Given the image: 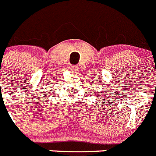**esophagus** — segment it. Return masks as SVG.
<instances>
[{
  "label": "esophagus",
  "instance_id": "1",
  "mask_svg": "<svg viewBox=\"0 0 156 156\" xmlns=\"http://www.w3.org/2000/svg\"><path fill=\"white\" fill-rule=\"evenodd\" d=\"M70 69L73 72H76H76L78 71V67H77L76 66H74L73 65V66H70Z\"/></svg>",
  "mask_w": 156,
  "mask_h": 156
}]
</instances>
